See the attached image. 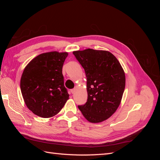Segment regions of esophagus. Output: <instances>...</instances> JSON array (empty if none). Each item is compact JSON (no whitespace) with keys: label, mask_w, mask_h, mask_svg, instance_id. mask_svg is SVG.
Returning a JSON list of instances; mask_svg holds the SVG:
<instances>
[{"label":"esophagus","mask_w":160,"mask_h":160,"mask_svg":"<svg viewBox=\"0 0 160 160\" xmlns=\"http://www.w3.org/2000/svg\"><path fill=\"white\" fill-rule=\"evenodd\" d=\"M75 91H76V89H71V93H72V94H73V93H75Z\"/></svg>","instance_id":"esophagus-1"}]
</instances>
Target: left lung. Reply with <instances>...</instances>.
Returning a JSON list of instances; mask_svg holds the SVG:
<instances>
[{"instance_id":"1","label":"left lung","mask_w":160,"mask_h":160,"mask_svg":"<svg viewBox=\"0 0 160 160\" xmlns=\"http://www.w3.org/2000/svg\"><path fill=\"white\" fill-rule=\"evenodd\" d=\"M85 69L88 101L78 108L91 123H99L112 115L120 105L125 75L112 53L91 49L72 52Z\"/></svg>"}]
</instances>
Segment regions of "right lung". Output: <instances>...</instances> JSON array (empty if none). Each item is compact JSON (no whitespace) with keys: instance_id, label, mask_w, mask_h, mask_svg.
Segmentation results:
<instances>
[{"instance_id":"right-lung-1","label":"right lung","mask_w":160,"mask_h":160,"mask_svg":"<svg viewBox=\"0 0 160 160\" xmlns=\"http://www.w3.org/2000/svg\"><path fill=\"white\" fill-rule=\"evenodd\" d=\"M67 56V52L42 53L25 67L21 90L27 107L34 114L43 118L53 117L69 99L62 73Z\"/></svg>"}]
</instances>
